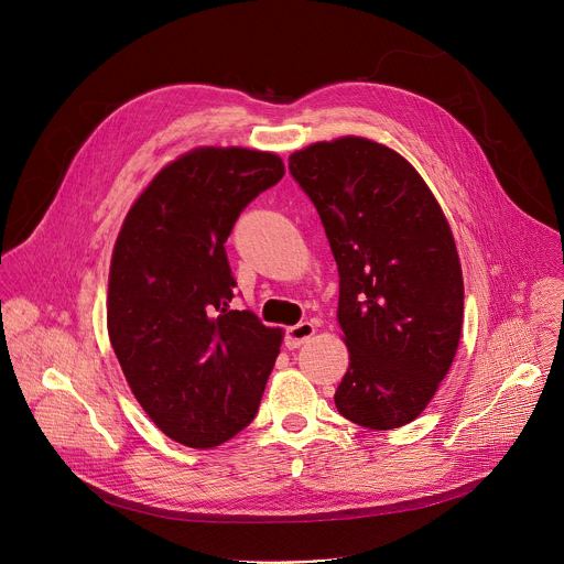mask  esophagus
I'll return each mask as SVG.
<instances>
[{
	"instance_id": "1",
	"label": "esophagus",
	"mask_w": 564,
	"mask_h": 564,
	"mask_svg": "<svg viewBox=\"0 0 564 564\" xmlns=\"http://www.w3.org/2000/svg\"><path fill=\"white\" fill-rule=\"evenodd\" d=\"M314 333H316V326L312 324V321H301V324H296V326L288 328L285 346H288L290 350L301 348L310 337H314Z\"/></svg>"
}]
</instances>
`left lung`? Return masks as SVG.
<instances>
[{
    "instance_id": "left-lung-1",
    "label": "left lung",
    "mask_w": 564,
    "mask_h": 564,
    "mask_svg": "<svg viewBox=\"0 0 564 564\" xmlns=\"http://www.w3.org/2000/svg\"><path fill=\"white\" fill-rule=\"evenodd\" d=\"M339 270L337 321L350 352L335 404L372 431L411 424L455 359L464 281L451 225L409 160L364 135L290 155Z\"/></svg>"
}]
</instances>
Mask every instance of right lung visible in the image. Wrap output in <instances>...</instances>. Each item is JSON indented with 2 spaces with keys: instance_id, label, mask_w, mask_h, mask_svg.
Returning <instances> with one entry per match:
<instances>
[{
  "instance_id": "add662e5",
  "label": "right lung",
  "mask_w": 564,
  "mask_h": 564,
  "mask_svg": "<svg viewBox=\"0 0 564 564\" xmlns=\"http://www.w3.org/2000/svg\"><path fill=\"white\" fill-rule=\"evenodd\" d=\"M283 174L272 151L196 147L151 178L116 238L109 339L138 404L178 444L214 448L259 411L283 330L229 307L225 240Z\"/></svg>"
}]
</instances>
